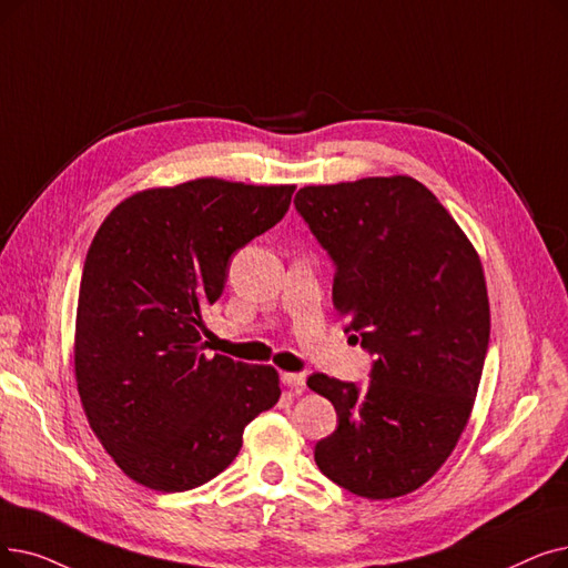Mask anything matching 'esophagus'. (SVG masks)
<instances>
[{"label":"esophagus","instance_id":"esophagus-1","mask_svg":"<svg viewBox=\"0 0 568 568\" xmlns=\"http://www.w3.org/2000/svg\"><path fill=\"white\" fill-rule=\"evenodd\" d=\"M283 385H287L297 394H302L306 389V376L304 374H283Z\"/></svg>","mask_w":568,"mask_h":568}]
</instances>
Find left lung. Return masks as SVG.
<instances>
[{"instance_id": "8db88e82", "label": "left lung", "mask_w": 568, "mask_h": 568, "mask_svg": "<svg viewBox=\"0 0 568 568\" xmlns=\"http://www.w3.org/2000/svg\"><path fill=\"white\" fill-rule=\"evenodd\" d=\"M294 206L334 262L345 332L376 357L366 387L306 381L338 417L315 464L357 497H404L450 457L476 402L489 343L480 257L410 176L306 185Z\"/></svg>"}]
</instances>
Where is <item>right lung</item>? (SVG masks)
Masks as SVG:
<instances>
[{
  "instance_id": "add662e5",
  "label": "right lung",
  "mask_w": 568,
  "mask_h": 568,
  "mask_svg": "<svg viewBox=\"0 0 568 568\" xmlns=\"http://www.w3.org/2000/svg\"><path fill=\"white\" fill-rule=\"evenodd\" d=\"M294 185L196 179L120 202L85 257L73 366L88 423L143 487L183 491L234 462L281 397L278 372L206 355L204 311L232 255L287 213Z\"/></svg>"
}]
</instances>
